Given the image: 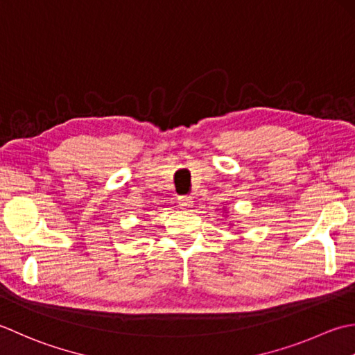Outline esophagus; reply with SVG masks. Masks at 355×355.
Here are the masks:
<instances>
[{
	"instance_id": "34e87169",
	"label": "esophagus",
	"mask_w": 355,
	"mask_h": 355,
	"mask_svg": "<svg viewBox=\"0 0 355 355\" xmlns=\"http://www.w3.org/2000/svg\"><path fill=\"white\" fill-rule=\"evenodd\" d=\"M179 205L182 208H191L193 198L191 196H180L179 198Z\"/></svg>"
}]
</instances>
